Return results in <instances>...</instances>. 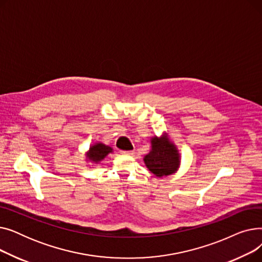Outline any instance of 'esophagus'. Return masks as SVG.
Instances as JSON below:
<instances>
[{
    "instance_id": "1",
    "label": "esophagus",
    "mask_w": 262,
    "mask_h": 262,
    "mask_svg": "<svg viewBox=\"0 0 262 262\" xmlns=\"http://www.w3.org/2000/svg\"><path fill=\"white\" fill-rule=\"evenodd\" d=\"M121 154L130 156V155H133V154H134V152H133V150H121Z\"/></svg>"
}]
</instances>
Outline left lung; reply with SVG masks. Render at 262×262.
Instances as JSON below:
<instances>
[{
	"label": "left lung",
	"mask_w": 262,
	"mask_h": 262,
	"mask_svg": "<svg viewBox=\"0 0 262 262\" xmlns=\"http://www.w3.org/2000/svg\"><path fill=\"white\" fill-rule=\"evenodd\" d=\"M152 149L144 157V162L147 169L157 177L168 176L178 169L180 166V154L176 146L167 138H153L150 140Z\"/></svg>",
	"instance_id": "left-lung-1"
}]
</instances>
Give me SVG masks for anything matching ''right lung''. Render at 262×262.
<instances>
[{"label":"right lung","instance_id":"add662e5","mask_svg":"<svg viewBox=\"0 0 262 262\" xmlns=\"http://www.w3.org/2000/svg\"><path fill=\"white\" fill-rule=\"evenodd\" d=\"M112 152L113 148L110 146L105 145L104 143H95L90 146L89 152L87 153V157L93 162H100Z\"/></svg>","mask_w":262,"mask_h":262}]
</instances>
